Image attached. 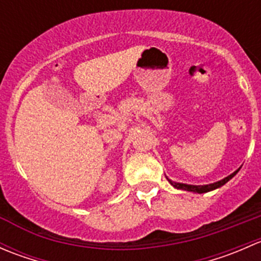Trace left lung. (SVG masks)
<instances>
[{
	"label": "left lung",
	"instance_id": "obj_1",
	"mask_svg": "<svg viewBox=\"0 0 261 261\" xmlns=\"http://www.w3.org/2000/svg\"><path fill=\"white\" fill-rule=\"evenodd\" d=\"M240 169V168H239ZM239 169L236 170V172H233L232 174H230L228 177L223 178V179L216 181V183H212V184H206V186H192V184H184V183H177V181H173L170 180L169 178H167L168 181H169L170 184H172L174 188L177 189H181V191H188V192H194V193H206V192H210V191H213V189L216 188H220V187H222L223 184L227 183L228 180L231 179L232 177H235L236 174H238Z\"/></svg>",
	"mask_w": 261,
	"mask_h": 261
}]
</instances>
